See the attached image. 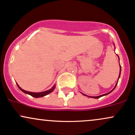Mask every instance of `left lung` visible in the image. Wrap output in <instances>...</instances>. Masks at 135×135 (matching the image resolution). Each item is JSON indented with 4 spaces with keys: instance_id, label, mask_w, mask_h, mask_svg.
<instances>
[{
    "instance_id": "1",
    "label": "left lung",
    "mask_w": 135,
    "mask_h": 135,
    "mask_svg": "<svg viewBox=\"0 0 135 135\" xmlns=\"http://www.w3.org/2000/svg\"><path fill=\"white\" fill-rule=\"evenodd\" d=\"M114 46H115V45H114ZM117 56H118V58H119V56L117 55ZM119 65H120V63H119ZM119 66H120V72H119V77H118V80H117V83H116V84H115V87L114 88V89H112V91H110V92H108V93H106V94H102V95H100V96H98V97H90V96H87V95H86V94H83V93H81L83 94V95H84V96H86V97H89V98H100V97H103V96H105V95H107V94H108L109 93H110L111 92H112V91L114 90V89H115V87H116V86H117V83H118V80H119V77H120V72H121V66H120V65H119Z\"/></svg>"
}]
</instances>
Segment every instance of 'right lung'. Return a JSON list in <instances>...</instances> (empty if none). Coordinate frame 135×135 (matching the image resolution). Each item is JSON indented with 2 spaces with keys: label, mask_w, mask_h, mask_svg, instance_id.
Masks as SVG:
<instances>
[{
  "label": "right lung",
  "mask_w": 135,
  "mask_h": 135,
  "mask_svg": "<svg viewBox=\"0 0 135 135\" xmlns=\"http://www.w3.org/2000/svg\"><path fill=\"white\" fill-rule=\"evenodd\" d=\"M16 84H17V86H18V87L19 88V89L21 91H23V92L25 93L29 94V95L32 96V97H33L34 98H40V97H44V96H46L47 94L51 93L52 92L56 87V85H55V86H52V88H51L50 89H49V90H47V91H43V92H40V93H33V92H30V91H27L24 90V89H21V88L20 87L19 85H18V84L16 83Z\"/></svg>",
  "instance_id": "add662e5"
}]
</instances>
